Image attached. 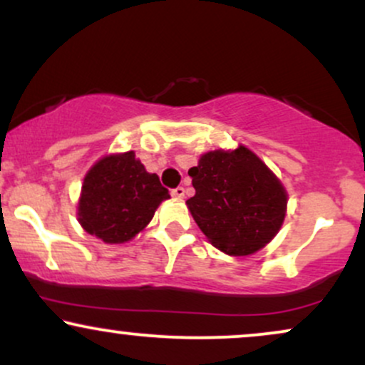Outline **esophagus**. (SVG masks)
<instances>
[{
	"mask_svg": "<svg viewBox=\"0 0 365 365\" xmlns=\"http://www.w3.org/2000/svg\"><path fill=\"white\" fill-rule=\"evenodd\" d=\"M171 195H173L175 199H183V197H185V188L183 187L173 188V190H171Z\"/></svg>",
	"mask_w": 365,
	"mask_h": 365,
	"instance_id": "esophagus-1",
	"label": "esophagus"
}]
</instances>
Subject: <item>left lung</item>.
<instances>
[{"instance_id": "1", "label": "left lung", "mask_w": 365, "mask_h": 365, "mask_svg": "<svg viewBox=\"0 0 365 365\" xmlns=\"http://www.w3.org/2000/svg\"><path fill=\"white\" fill-rule=\"evenodd\" d=\"M192 217L216 249L250 255L273 240L287 215V190L250 149L209 150L188 170Z\"/></svg>"}]
</instances>
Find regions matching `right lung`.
<instances>
[{
	"mask_svg": "<svg viewBox=\"0 0 365 365\" xmlns=\"http://www.w3.org/2000/svg\"><path fill=\"white\" fill-rule=\"evenodd\" d=\"M168 188L156 173H148L133 150L99 159L83 178L78 223L106 244H123L142 232Z\"/></svg>",
	"mask_w": 365,
	"mask_h": 365,
	"instance_id": "obj_1",
	"label": "right lung"
}]
</instances>
